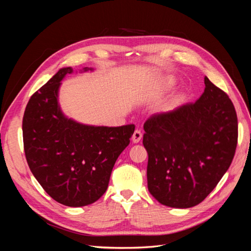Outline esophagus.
I'll list each match as a JSON object with an SVG mask.
<instances>
[{"instance_id":"34e87169","label":"esophagus","mask_w":251,"mask_h":251,"mask_svg":"<svg viewBox=\"0 0 251 251\" xmlns=\"http://www.w3.org/2000/svg\"><path fill=\"white\" fill-rule=\"evenodd\" d=\"M142 138V133L139 130H136L132 136V140L134 143H138Z\"/></svg>"}]
</instances>
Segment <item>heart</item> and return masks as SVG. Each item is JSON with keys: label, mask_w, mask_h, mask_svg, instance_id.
<instances>
[{"label": "heart", "mask_w": 251, "mask_h": 251, "mask_svg": "<svg viewBox=\"0 0 251 251\" xmlns=\"http://www.w3.org/2000/svg\"><path fill=\"white\" fill-rule=\"evenodd\" d=\"M175 85H176V81H175V79L172 78V77H163V78H161L160 80L158 81V83L154 88L153 96L154 97L162 96L166 92H169L171 89H173Z\"/></svg>", "instance_id": "obj_1"}]
</instances>
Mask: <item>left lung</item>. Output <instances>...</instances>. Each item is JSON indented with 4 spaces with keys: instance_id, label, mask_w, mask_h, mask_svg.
Returning <instances> with one entry per match:
<instances>
[{
    "instance_id": "left-lung-1",
    "label": "left lung",
    "mask_w": 251,
    "mask_h": 251,
    "mask_svg": "<svg viewBox=\"0 0 251 251\" xmlns=\"http://www.w3.org/2000/svg\"><path fill=\"white\" fill-rule=\"evenodd\" d=\"M193 104L149 119L143 146L149 154L148 188L165 206L201 203L228 170L238 142V118L229 97L206 76Z\"/></svg>"
}]
</instances>
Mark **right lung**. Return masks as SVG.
Segmentation results:
<instances>
[{
  "instance_id": "obj_1",
  "label": "right lung",
  "mask_w": 251,
  "mask_h": 251,
  "mask_svg": "<svg viewBox=\"0 0 251 251\" xmlns=\"http://www.w3.org/2000/svg\"><path fill=\"white\" fill-rule=\"evenodd\" d=\"M93 72L85 67L79 72ZM65 67L31 96L23 118V139L30 171L52 199L70 207L92 204L105 193L118 156L130 143L134 125H83L60 108Z\"/></svg>"
}]
</instances>
